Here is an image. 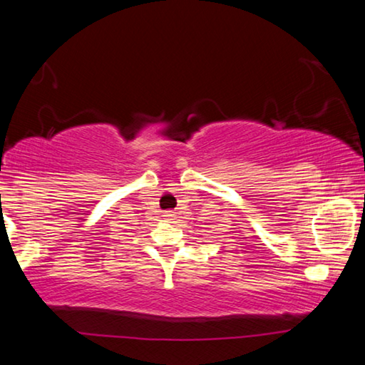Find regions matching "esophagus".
<instances>
[{"label": "esophagus", "mask_w": 365, "mask_h": 365, "mask_svg": "<svg viewBox=\"0 0 365 365\" xmlns=\"http://www.w3.org/2000/svg\"><path fill=\"white\" fill-rule=\"evenodd\" d=\"M163 217H164L165 220H169V222H174V220H175V212H172V211H164Z\"/></svg>", "instance_id": "esophagus-1"}]
</instances>
